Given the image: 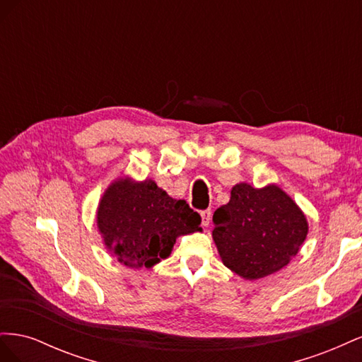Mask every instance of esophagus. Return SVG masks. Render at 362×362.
<instances>
[{"label":"esophagus","instance_id":"esophagus-1","mask_svg":"<svg viewBox=\"0 0 362 362\" xmlns=\"http://www.w3.org/2000/svg\"><path fill=\"white\" fill-rule=\"evenodd\" d=\"M201 217H202V225H204V226L210 225V221H211V211H210V210L201 211Z\"/></svg>","mask_w":362,"mask_h":362}]
</instances>
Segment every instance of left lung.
Instances as JSON below:
<instances>
[{
	"label": "left lung",
	"instance_id": "8db88e82",
	"mask_svg": "<svg viewBox=\"0 0 362 362\" xmlns=\"http://www.w3.org/2000/svg\"><path fill=\"white\" fill-rule=\"evenodd\" d=\"M213 240L223 264L254 281L286 267L308 234V222L275 184H235L231 199L213 214Z\"/></svg>",
	"mask_w": 362,
	"mask_h": 362
}]
</instances>
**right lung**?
<instances>
[{
	"label": "right lung",
	"mask_w": 362,
	"mask_h": 362,
	"mask_svg": "<svg viewBox=\"0 0 362 362\" xmlns=\"http://www.w3.org/2000/svg\"><path fill=\"white\" fill-rule=\"evenodd\" d=\"M105 247L127 267H152L168 258L180 235L201 231V216L152 180L113 181L96 213Z\"/></svg>",
	"instance_id": "1"
}]
</instances>
